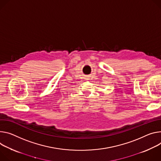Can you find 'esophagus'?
<instances>
[{"instance_id": "1", "label": "esophagus", "mask_w": 161, "mask_h": 161, "mask_svg": "<svg viewBox=\"0 0 161 161\" xmlns=\"http://www.w3.org/2000/svg\"><path fill=\"white\" fill-rule=\"evenodd\" d=\"M86 80H88V78H87V77H86Z\"/></svg>"}]
</instances>
